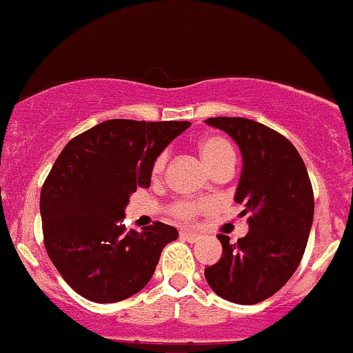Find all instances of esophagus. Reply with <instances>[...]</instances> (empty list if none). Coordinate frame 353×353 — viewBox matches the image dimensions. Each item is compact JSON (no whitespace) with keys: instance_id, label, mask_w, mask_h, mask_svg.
<instances>
[{"instance_id":"obj_1","label":"esophagus","mask_w":353,"mask_h":353,"mask_svg":"<svg viewBox=\"0 0 353 353\" xmlns=\"http://www.w3.org/2000/svg\"><path fill=\"white\" fill-rule=\"evenodd\" d=\"M180 237L185 239V241H188V242H196L200 239V234L193 232V230L183 229V230H180Z\"/></svg>"}]
</instances>
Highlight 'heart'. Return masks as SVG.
I'll list each match as a JSON object with an SVG mask.
<instances>
[{"mask_svg": "<svg viewBox=\"0 0 353 353\" xmlns=\"http://www.w3.org/2000/svg\"><path fill=\"white\" fill-rule=\"evenodd\" d=\"M199 148H200V154H202L203 161H205L208 170H210L215 163L221 161L222 158L234 154L232 146H230L225 139L217 138V136H212V138L202 139ZM165 163H166V153H161L160 157L154 160V165H153L154 175H158V173L165 168ZM199 210H200V205L199 203H193V202L178 203V205L175 207V214L181 219H190Z\"/></svg>", "mask_w": 353, "mask_h": 353, "instance_id": "obj_1", "label": "heart"}]
</instances>
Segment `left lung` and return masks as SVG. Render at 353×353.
<instances>
[{
	"mask_svg": "<svg viewBox=\"0 0 353 353\" xmlns=\"http://www.w3.org/2000/svg\"><path fill=\"white\" fill-rule=\"evenodd\" d=\"M236 141L242 172L234 200L245 207L249 232L230 242L219 234L222 256L205 268L208 286L227 301L254 305L279 291L296 271L313 223L308 172L284 136L245 117H208Z\"/></svg>",
	"mask_w": 353,
	"mask_h": 353,
	"instance_id": "8db88e82",
	"label": "left lung"
}]
</instances>
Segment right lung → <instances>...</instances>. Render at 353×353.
<instances>
[{"mask_svg":"<svg viewBox=\"0 0 353 353\" xmlns=\"http://www.w3.org/2000/svg\"><path fill=\"white\" fill-rule=\"evenodd\" d=\"M188 121L109 119L67 143L40 195L45 249L81 296L116 303L141 291L175 227L154 222L126 232L136 188H150L154 160Z\"/></svg>","mask_w":353,"mask_h":353,"instance_id":"add662e5","label":"right lung"}]
</instances>
